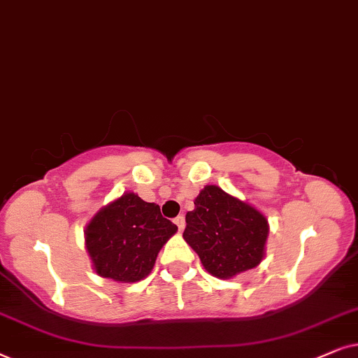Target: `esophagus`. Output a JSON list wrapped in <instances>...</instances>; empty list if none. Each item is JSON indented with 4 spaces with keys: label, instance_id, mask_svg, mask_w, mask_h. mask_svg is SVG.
Instances as JSON below:
<instances>
[{
    "label": "esophagus",
    "instance_id": "esophagus-1",
    "mask_svg": "<svg viewBox=\"0 0 358 358\" xmlns=\"http://www.w3.org/2000/svg\"><path fill=\"white\" fill-rule=\"evenodd\" d=\"M175 224H176V226H178L180 231H183L185 224H187V222H185V216H182V214H180V216H176L175 217Z\"/></svg>",
    "mask_w": 358,
    "mask_h": 358
}]
</instances>
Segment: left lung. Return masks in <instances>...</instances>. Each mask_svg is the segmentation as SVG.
<instances>
[{
	"mask_svg": "<svg viewBox=\"0 0 358 358\" xmlns=\"http://www.w3.org/2000/svg\"><path fill=\"white\" fill-rule=\"evenodd\" d=\"M183 239L216 278L255 268L265 255L268 221L259 209L216 185L204 187L187 213Z\"/></svg>",
	"mask_w": 358,
	"mask_h": 358,
	"instance_id": "left-lung-1",
	"label": "left lung"
}]
</instances>
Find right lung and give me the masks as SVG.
Returning a JSON list of instances; mask_svg holds the SVG:
<instances>
[{"label": "right lung", "instance_id": "add662e5", "mask_svg": "<svg viewBox=\"0 0 358 358\" xmlns=\"http://www.w3.org/2000/svg\"><path fill=\"white\" fill-rule=\"evenodd\" d=\"M176 229L162 216L159 204L124 193L94 214L85 229V244L99 276L134 283L150 273Z\"/></svg>", "mask_w": 358, "mask_h": 358}]
</instances>
